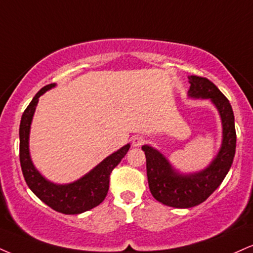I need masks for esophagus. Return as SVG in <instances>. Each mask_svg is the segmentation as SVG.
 <instances>
[{
    "label": "esophagus",
    "instance_id": "obj_1",
    "mask_svg": "<svg viewBox=\"0 0 253 253\" xmlns=\"http://www.w3.org/2000/svg\"><path fill=\"white\" fill-rule=\"evenodd\" d=\"M144 142H145V140L142 136H135V138H133V140H132L133 147H139V146H141Z\"/></svg>",
    "mask_w": 253,
    "mask_h": 253
}]
</instances>
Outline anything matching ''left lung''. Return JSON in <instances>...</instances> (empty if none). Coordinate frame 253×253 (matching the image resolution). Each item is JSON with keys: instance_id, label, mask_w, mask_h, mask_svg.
Here are the masks:
<instances>
[{"instance_id": "1", "label": "left lung", "mask_w": 253, "mask_h": 253, "mask_svg": "<svg viewBox=\"0 0 253 253\" xmlns=\"http://www.w3.org/2000/svg\"><path fill=\"white\" fill-rule=\"evenodd\" d=\"M188 96L194 99H210L218 109L223 126L220 150L211 164L196 173H179L169 161L152 146L144 145L146 169L150 191L159 203L176 209H188L205 202L221 184L230 171L236 153L234 115L230 101L209 79L188 77Z\"/></svg>"}]
</instances>
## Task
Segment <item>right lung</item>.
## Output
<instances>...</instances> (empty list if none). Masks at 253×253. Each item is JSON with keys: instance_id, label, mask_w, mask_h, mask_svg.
<instances>
[{"instance_id": "obj_1", "label": "right lung", "mask_w": 253, "mask_h": 253, "mask_svg": "<svg viewBox=\"0 0 253 253\" xmlns=\"http://www.w3.org/2000/svg\"><path fill=\"white\" fill-rule=\"evenodd\" d=\"M55 86V84H50L40 89L23 112L20 124L21 169L28 187L45 205L63 214H79L95 208L103 202L108 193L109 175L114 167L118 166L121 159L126 156L130 146L129 144L125 145L120 150L103 159L92 171L71 184L60 185L47 180L35 169L30 158L29 133L39 97Z\"/></svg>"}]
</instances>
